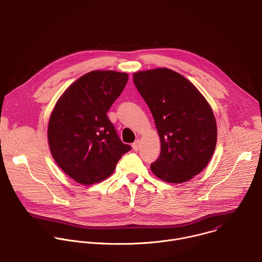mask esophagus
Wrapping results in <instances>:
<instances>
[{"label":"esophagus","instance_id":"esophagus-1","mask_svg":"<svg viewBox=\"0 0 262 262\" xmlns=\"http://www.w3.org/2000/svg\"><path fill=\"white\" fill-rule=\"evenodd\" d=\"M140 145H141V142H140L139 140H137V141L133 144V149H134L135 151H139V149H140Z\"/></svg>","mask_w":262,"mask_h":262}]
</instances>
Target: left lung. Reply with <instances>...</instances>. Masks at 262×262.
<instances>
[{
    "label": "left lung",
    "mask_w": 262,
    "mask_h": 262,
    "mask_svg": "<svg viewBox=\"0 0 262 262\" xmlns=\"http://www.w3.org/2000/svg\"><path fill=\"white\" fill-rule=\"evenodd\" d=\"M133 78L160 138L161 152L151 164L152 172L171 184L192 180L207 166L216 146L209 103L190 80L168 68L139 71Z\"/></svg>",
    "instance_id": "obj_1"
}]
</instances>
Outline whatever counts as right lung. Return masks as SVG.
<instances>
[{"instance_id":"obj_1","label":"right lung","mask_w":262,"mask_h":262,"mask_svg":"<svg viewBox=\"0 0 262 262\" xmlns=\"http://www.w3.org/2000/svg\"><path fill=\"white\" fill-rule=\"evenodd\" d=\"M127 80L124 72L94 70L57 101L48 125L49 147L58 166L76 183L89 186L104 181L132 149L107 117Z\"/></svg>"}]
</instances>
